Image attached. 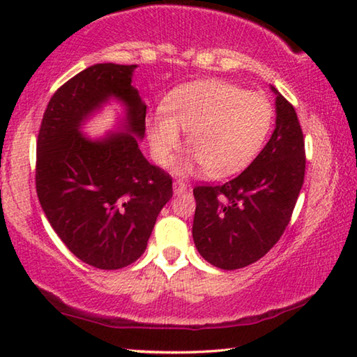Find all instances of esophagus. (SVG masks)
Here are the masks:
<instances>
[{"label":"esophagus","mask_w":357,"mask_h":357,"mask_svg":"<svg viewBox=\"0 0 357 357\" xmlns=\"http://www.w3.org/2000/svg\"><path fill=\"white\" fill-rule=\"evenodd\" d=\"M183 192H187V185H185L183 182H174V193L175 195H180V193H183Z\"/></svg>","instance_id":"obj_1"}]
</instances>
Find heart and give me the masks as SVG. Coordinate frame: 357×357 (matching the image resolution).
Returning a JSON list of instances; mask_svg holds the SVG:
<instances>
[{"label":"heart","instance_id":"1","mask_svg":"<svg viewBox=\"0 0 357 357\" xmlns=\"http://www.w3.org/2000/svg\"><path fill=\"white\" fill-rule=\"evenodd\" d=\"M148 121L151 148L158 162L167 164L180 146V130L188 148L209 175H229L255 158L273 123V105L263 92L226 81L185 86L169 97Z\"/></svg>","mask_w":357,"mask_h":357}]
</instances>
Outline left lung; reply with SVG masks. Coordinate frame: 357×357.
I'll use <instances>...</instances> for the list:
<instances>
[{"mask_svg":"<svg viewBox=\"0 0 357 357\" xmlns=\"http://www.w3.org/2000/svg\"><path fill=\"white\" fill-rule=\"evenodd\" d=\"M304 174L299 119L278 92L276 128L253 162L226 183L193 188L192 232L199 255L221 270H237L266 255L291 221Z\"/></svg>","mask_w":357,"mask_h":357,"instance_id":"8db88e82","label":"left lung"}]
</instances>
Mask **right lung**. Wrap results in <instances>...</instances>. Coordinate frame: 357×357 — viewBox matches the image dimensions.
Listing matches in <instances>:
<instances>
[{
    "mask_svg": "<svg viewBox=\"0 0 357 357\" xmlns=\"http://www.w3.org/2000/svg\"><path fill=\"white\" fill-rule=\"evenodd\" d=\"M135 65L99 63L77 73L48 102L37 138L36 188L43 213L73 255L119 270L146 250L172 177L138 148L146 105L131 87ZM114 95L129 107L128 134L86 140L80 121Z\"/></svg>",
    "mask_w": 357,
    "mask_h": 357,
    "instance_id": "add662e5",
    "label": "right lung"
}]
</instances>
